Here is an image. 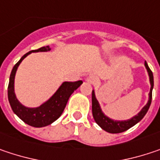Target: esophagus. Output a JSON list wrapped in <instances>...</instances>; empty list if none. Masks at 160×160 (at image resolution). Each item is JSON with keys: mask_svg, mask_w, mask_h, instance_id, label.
Here are the masks:
<instances>
[{"mask_svg": "<svg viewBox=\"0 0 160 160\" xmlns=\"http://www.w3.org/2000/svg\"><path fill=\"white\" fill-rule=\"evenodd\" d=\"M87 80V82H88V83L93 84V83H95V82H96L97 79H96V77H95V76L92 75V76H89V77L87 78V80Z\"/></svg>", "mask_w": 160, "mask_h": 160, "instance_id": "obj_1", "label": "esophagus"}]
</instances>
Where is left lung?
<instances>
[{
  "mask_svg": "<svg viewBox=\"0 0 160 160\" xmlns=\"http://www.w3.org/2000/svg\"><path fill=\"white\" fill-rule=\"evenodd\" d=\"M145 67L146 69L148 71V78H149V83H150V91L148 93V100L147 104L139 111L135 116H133L130 119L127 120H114L108 117L101 108L100 102L96 98L95 95V91L92 90V115L94 118V121L104 131L111 133V134H118V133H122L126 130H128L129 128H131L132 126H134L135 124H137L138 122H140L144 116L146 115V113L148 112V111L149 109V106L151 104V101H152V91L153 87H154V78H153L152 71L150 70L149 67L148 65V63L145 61Z\"/></svg>",
  "mask_w": 160,
  "mask_h": 160,
  "instance_id": "8db88e82",
  "label": "left lung"
}]
</instances>
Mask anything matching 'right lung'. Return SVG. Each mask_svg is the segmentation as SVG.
<instances>
[{"mask_svg": "<svg viewBox=\"0 0 160 160\" xmlns=\"http://www.w3.org/2000/svg\"><path fill=\"white\" fill-rule=\"evenodd\" d=\"M50 50V48L47 46V47L40 48L37 50L29 51L28 53L23 55L21 59L12 68L9 79L8 100L12 112L24 123L34 127H44L49 125L52 123H54L57 119H58L65 109L70 95L82 84V80H78L74 82H69V81L62 82L61 85L55 92V93L48 100H47L45 102H43L37 107H27L19 102L14 91L15 74L19 65L31 53L48 52Z\"/></svg>", "mask_w": 160, "mask_h": 160, "instance_id": "1", "label": "right lung"}]
</instances>
